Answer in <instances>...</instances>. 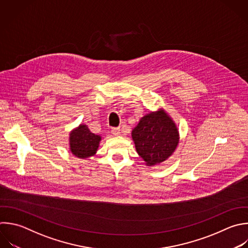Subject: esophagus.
<instances>
[{
    "mask_svg": "<svg viewBox=\"0 0 248 248\" xmlns=\"http://www.w3.org/2000/svg\"><path fill=\"white\" fill-rule=\"evenodd\" d=\"M111 133H112V135L113 136H115V137H117V136H119L120 135V128H113L112 130H111Z\"/></svg>",
    "mask_w": 248,
    "mask_h": 248,
    "instance_id": "34e87169",
    "label": "esophagus"
}]
</instances>
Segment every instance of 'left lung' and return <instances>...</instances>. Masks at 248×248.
I'll return each instance as SVG.
<instances>
[{
	"mask_svg": "<svg viewBox=\"0 0 248 248\" xmlns=\"http://www.w3.org/2000/svg\"><path fill=\"white\" fill-rule=\"evenodd\" d=\"M138 154L145 165L153 167L168 160L179 143V132L164 108L143 115L132 131Z\"/></svg>",
	"mask_w": 248,
	"mask_h": 248,
	"instance_id": "8db88e82",
	"label": "left lung"
}]
</instances>
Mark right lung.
Segmentation results:
<instances>
[{"label": "right lung", "mask_w": 248, "mask_h": 248, "mask_svg": "<svg viewBox=\"0 0 248 248\" xmlns=\"http://www.w3.org/2000/svg\"><path fill=\"white\" fill-rule=\"evenodd\" d=\"M101 140L100 135L91 133L87 125L79 124L69 134V148L74 156L86 159L97 153Z\"/></svg>", "instance_id": "1"}]
</instances>
